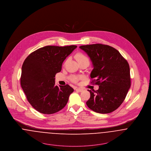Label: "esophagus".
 Instances as JSON below:
<instances>
[{"mask_svg": "<svg viewBox=\"0 0 151 151\" xmlns=\"http://www.w3.org/2000/svg\"><path fill=\"white\" fill-rule=\"evenodd\" d=\"M76 91H78V92H81L83 91V89L82 88H77L76 89Z\"/></svg>", "mask_w": 151, "mask_h": 151, "instance_id": "obj_1", "label": "esophagus"}]
</instances>
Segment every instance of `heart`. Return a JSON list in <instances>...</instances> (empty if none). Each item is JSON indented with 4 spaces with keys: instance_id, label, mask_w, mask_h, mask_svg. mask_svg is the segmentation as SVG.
<instances>
[{
    "instance_id": "obj_1",
    "label": "heart",
    "mask_w": 151,
    "mask_h": 151,
    "mask_svg": "<svg viewBox=\"0 0 151 151\" xmlns=\"http://www.w3.org/2000/svg\"><path fill=\"white\" fill-rule=\"evenodd\" d=\"M75 59H76V60L78 61V62L79 63L84 62H87L89 63L88 58L86 55H84V53H81V52L77 53L75 55ZM78 80V78H77L76 77L72 78V80L74 82H76Z\"/></svg>"
}]
</instances>
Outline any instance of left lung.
Masks as SVG:
<instances>
[{
  "label": "left lung",
  "instance_id": "8db88e82",
  "mask_svg": "<svg viewBox=\"0 0 151 151\" xmlns=\"http://www.w3.org/2000/svg\"><path fill=\"white\" fill-rule=\"evenodd\" d=\"M91 59L93 69L91 79L99 86L98 90H89L87 106L95 112L109 114L124 101L131 87L128 63L115 48L102 44L81 45Z\"/></svg>",
  "mask_w": 151,
  "mask_h": 151
}]
</instances>
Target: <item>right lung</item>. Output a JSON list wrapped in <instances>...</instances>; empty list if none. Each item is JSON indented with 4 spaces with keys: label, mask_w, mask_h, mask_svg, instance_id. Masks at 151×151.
Returning a JSON list of instances; mask_svg holds the SVG:
<instances>
[{
    "label": "right lung",
    "mask_w": 151,
    "mask_h": 151,
    "mask_svg": "<svg viewBox=\"0 0 151 151\" xmlns=\"http://www.w3.org/2000/svg\"><path fill=\"white\" fill-rule=\"evenodd\" d=\"M76 45H47L30 53L22 67L20 84L30 104L43 114H55L65 106L73 89L55 86V75Z\"/></svg>",
    "instance_id": "1"
}]
</instances>
